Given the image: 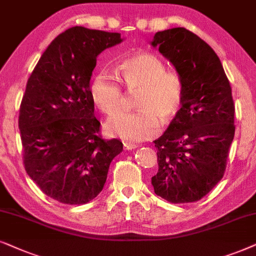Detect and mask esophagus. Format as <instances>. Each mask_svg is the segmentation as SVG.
I'll list each match as a JSON object with an SVG mask.
<instances>
[{
	"label": "esophagus",
	"mask_w": 256,
	"mask_h": 256,
	"mask_svg": "<svg viewBox=\"0 0 256 256\" xmlns=\"http://www.w3.org/2000/svg\"><path fill=\"white\" fill-rule=\"evenodd\" d=\"M122 145H124V148L125 150H134L136 148H138L137 144H134V142H122Z\"/></svg>",
	"instance_id": "esophagus-1"
}]
</instances>
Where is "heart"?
<instances>
[{"instance_id":"1","label":"heart","mask_w":256,"mask_h":256,"mask_svg":"<svg viewBox=\"0 0 256 256\" xmlns=\"http://www.w3.org/2000/svg\"><path fill=\"white\" fill-rule=\"evenodd\" d=\"M125 85L136 97L138 110L120 112L105 124L112 137L126 142H142L154 137L160 131V119L172 120L184 102V82L176 72L166 70L165 63L151 54H137L122 60L117 74L102 71L94 78L90 94L103 114H114L122 108Z\"/></svg>"}]
</instances>
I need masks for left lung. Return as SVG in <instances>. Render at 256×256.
Instances as JSON below:
<instances>
[{
  "label": "left lung",
  "instance_id": "1",
  "mask_svg": "<svg viewBox=\"0 0 256 256\" xmlns=\"http://www.w3.org/2000/svg\"><path fill=\"white\" fill-rule=\"evenodd\" d=\"M184 82V102L162 137L154 140L156 196L172 204L196 202L222 179L235 134V105L218 54L185 28L158 32L152 42Z\"/></svg>",
  "mask_w": 256,
  "mask_h": 256
}]
</instances>
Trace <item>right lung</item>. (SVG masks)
<instances>
[{"instance_id": "add662e5", "label": "right lung", "mask_w": 256, "mask_h": 256, "mask_svg": "<svg viewBox=\"0 0 256 256\" xmlns=\"http://www.w3.org/2000/svg\"><path fill=\"white\" fill-rule=\"evenodd\" d=\"M122 40L118 32L68 29L26 82L18 116L23 164L40 190L58 202L84 205L96 198L122 150L118 139L102 138L90 94L97 56Z\"/></svg>"}]
</instances>
